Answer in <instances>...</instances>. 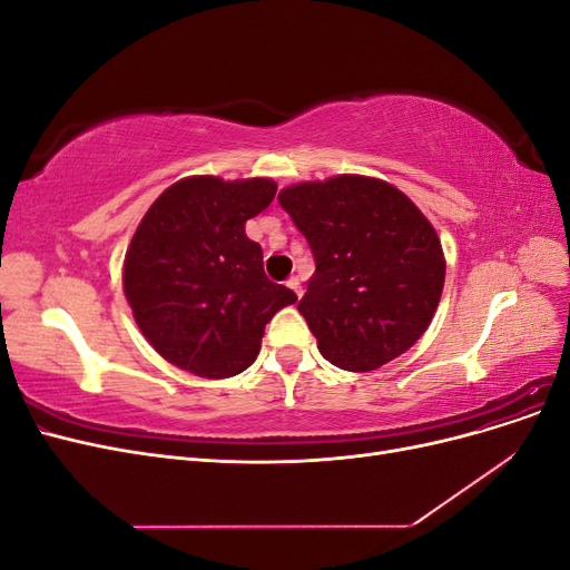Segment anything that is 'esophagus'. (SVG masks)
I'll return each instance as SVG.
<instances>
[{"label":"esophagus","instance_id":"obj_1","mask_svg":"<svg viewBox=\"0 0 570 570\" xmlns=\"http://www.w3.org/2000/svg\"><path fill=\"white\" fill-rule=\"evenodd\" d=\"M287 287H289L292 292H295V295L302 299V283H299L297 275H292V278L287 281Z\"/></svg>","mask_w":570,"mask_h":570}]
</instances>
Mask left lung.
I'll list each match as a JSON object with an SVG mask.
<instances>
[{
  "label": "left lung",
  "instance_id": "obj_1",
  "mask_svg": "<svg viewBox=\"0 0 570 570\" xmlns=\"http://www.w3.org/2000/svg\"><path fill=\"white\" fill-rule=\"evenodd\" d=\"M278 202L316 262L297 308L323 358L366 373L413 347L438 312L446 268L419 206L385 180L350 174L289 185Z\"/></svg>",
  "mask_w": 570,
  "mask_h": 570
}]
</instances>
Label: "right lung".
Segmentation results:
<instances>
[{
	"label": "right lung",
	"instance_id": "1",
	"mask_svg": "<svg viewBox=\"0 0 570 570\" xmlns=\"http://www.w3.org/2000/svg\"><path fill=\"white\" fill-rule=\"evenodd\" d=\"M268 178L193 176L170 185L137 226L124 289L137 327L168 364L230 377L254 364L266 323L297 295L271 283L245 223L275 197Z\"/></svg>",
	"mask_w": 570,
	"mask_h": 570
}]
</instances>
